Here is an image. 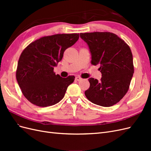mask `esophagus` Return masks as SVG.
<instances>
[{
  "label": "esophagus",
  "mask_w": 151,
  "mask_h": 151,
  "mask_svg": "<svg viewBox=\"0 0 151 151\" xmlns=\"http://www.w3.org/2000/svg\"><path fill=\"white\" fill-rule=\"evenodd\" d=\"M76 80L77 81H80L82 80V78H81V77L79 76H77V77H76Z\"/></svg>",
  "instance_id": "1"
}]
</instances>
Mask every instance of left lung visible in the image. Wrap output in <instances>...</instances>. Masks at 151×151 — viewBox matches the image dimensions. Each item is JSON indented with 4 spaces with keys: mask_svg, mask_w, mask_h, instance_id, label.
<instances>
[{
    "mask_svg": "<svg viewBox=\"0 0 151 151\" xmlns=\"http://www.w3.org/2000/svg\"><path fill=\"white\" fill-rule=\"evenodd\" d=\"M88 45L91 63L100 65L99 81L89 78V88L85 95L91 102L104 107L119 102L129 90L134 72L130 47L115 34L109 32L81 33Z\"/></svg>",
    "mask_w": 151,
    "mask_h": 151,
    "instance_id": "8db88e82",
    "label": "left lung"
}]
</instances>
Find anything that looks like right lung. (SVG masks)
Here are the masks:
<instances>
[{
	"label": "right lung",
	"instance_id": "right-lung-1",
	"mask_svg": "<svg viewBox=\"0 0 151 151\" xmlns=\"http://www.w3.org/2000/svg\"><path fill=\"white\" fill-rule=\"evenodd\" d=\"M79 34H57L44 36L30 43L22 52L17 63L16 79L22 94L32 104L47 107L64 97L75 77L62 78L53 68L63 53L78 40Z\"/></svg>",
	"mask_w": 151,
	"mask_h": 151
}]
</instances>
